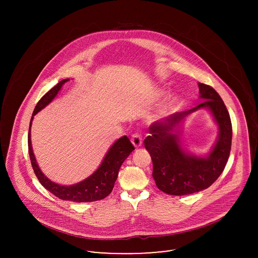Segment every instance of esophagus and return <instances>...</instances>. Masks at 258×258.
<instances>
[{
    "label": "esophagus",
    "instance_id": "1",
    "mask_svg": "<svg viewBox=\"0 0 258 258\" xmlns=\"http://www.w3.org/2000/svg\"><path fill=\"white\" fill-rule=\"evenodd\" d=\"M131 142L133 143V145L135 146V148H139L142 145V135L140 132H135L133 135H132V138H131Z\"/></svg>",
    "mask_w": 258,
    "mask_h": 258
}]
</instances>
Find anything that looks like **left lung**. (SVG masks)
Returning <instances> with one entry per match:
<instances>
[{
  "label": "left lung",
  "mask_w": 258,
  "mask_h": 258,
  "mask_svg": "<svg viewBox=\"0 0 258 258\" xmlns=\"http://www.w3.org/2000/svg\"><path fill=\"white\" fill-rule=\"evenodd\" d=\"M200 97L204 101L198 106L177 112L161 122L153 123L144 146L153 162V178L159 189L168 195L184 196L201 191L214 184L221 176L229 157L232 127L229 113L220 94L210 85L199 82ZM208 107L220 126L217 144L207 158L186 155L180 147L172 127L189 112Z\"/></svg>",
  "instance_id": "left-lung-1"
}]
</instances>
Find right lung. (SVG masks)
<instances>
[{"mask_svg":"<svg viewBox=\"0 0 258 258\" xmlns=\"http://www.w3.org/2000/svg\"><path fill=\"white\" fill-rule=\"evenodd\" d=\"M70 79H63L58 82L54 87L47 91L37 102V106L33 112V116L30 122L29 136H28V145H29V155L31 163L34 169V172L37 176L39 183L42 184L47 190L52 195L63 201H72L76 203H87L95 202L106 198L113 189L115 181L118 177V172L125 161V159L130 155V153L135 149L130 142L129 138L126 136L117 140L113 146L107 152L104 160L102 161L100 167L86 180L74 184V185H60L49 181L39 170L37 161L32 149L31 142V126L34 116L37 112L45 107L57 94L61 86L69 81Z\"/></svg>","mask_w":258,"mask_h":258,"instance_id":"add662e5","label":"right lung"}]
</instances>
